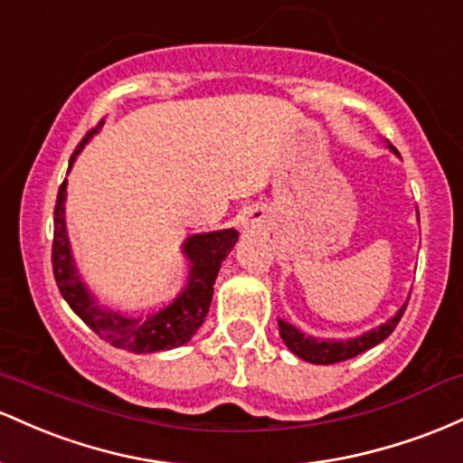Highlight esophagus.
Returning a JSON list of instances; mask_svg holds the SVG:
<instances>
[{
	"label": "esophagus",
	"instance_id": "1",
	"mask_svg": "<svg viewBox=\"0 0 463 463\" xmlns=\"http://www.w3.org/2000/svg\"><path fill=\"white\" fill-rule=\"evenodd\" d=\"M241 227L247 233H260V232H262L264 230V221H262V216H260V212H256V210L247 212V214L242 216Z\"/></svg>",
	"mask_w": 463,
	"mask_h": 463
}]
</instances>
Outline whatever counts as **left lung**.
<instances>
[{
    "instance_id": "1",
    "label": "left lung",
    "mask_w": 463,
    "mask_h": 463,
    "mask_svg": "<svg viewBox=\"0 0 463 463\" xmlns=\"http://www.w3.org/2000/svg\"><path fill=\"white\" fill-rule=\"evenodd\" d=\"M389 150L398 155V150L389 144ZM404 308L398 310L392 319H387L385 324H381L378 328L363 332L361 336H354V339H315V336L304 335V332L295 328L293 324L288 321L278 319L279 326V336L287 344V347L293 352L295 356L304 358V361L315 363V365H330V363H339V361H347V358H354L358 354H363L370 347L378 345L381 341H385L393 330H396L400 317L404 315Z\"/></svg>"
}]
</instances>
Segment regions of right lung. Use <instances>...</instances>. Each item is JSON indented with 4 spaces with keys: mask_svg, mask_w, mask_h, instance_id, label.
Masks as SVG:
<instances>
[{
    "mask_svg": "<svg viewBox=\"0 0 463 463\" xmlns=\"http://www.w3.org/2000/svg\"><path fill=\"white\" fill-rule=\"evenodd\" d=\"M102 124V122H100ZM91 128L80 146L74 150L70 159V168L74 164L76 155L85 148L93 135L100 128ZM65 199H67V179L61 184L59 196L54 205V242H52V269H54L56 287H59L63 299L70 308L96 332L100 339L119 350L135 352V354H150V352H162L179 347L194 336L205 321L210 310L212 295H214V282L222 260L232 251L238 241L236 230H221L210 233H194L185 238L184 256L190 262L188 284L176 298L170 301L159 313L146 317H131L119 310L102 308L96 298L85 287V282L78 275L74 256L70 249L65 227Z\"/></svg>",
    "mask_w": 463,
    "mask_h": 463,
    "instance_id": "right-lung-1",
    "label": "right lung"
}]
</instances>
